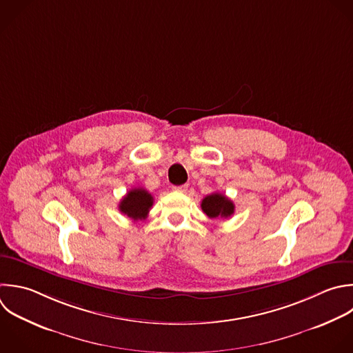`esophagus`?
Listing matches in <instances>:
<instances>
[{
    "mask_svg": "<svg viewBox=\"0 0 353 353\" xmlns=\"http://www.w3.org/2000/svg\"><path fill=\"white\" fill-rule=\"evenodd\" d=\"M172 190H174V192H181V193H183V192H186V190H188V185H181V186H172Z\"/></svg>",
    "mask_w": 353,
    "mask_h": 353,
    "instance_id": "1",
    "label": "esophagus"
}]
</instances>
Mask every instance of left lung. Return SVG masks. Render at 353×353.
I'll list each match as a JSON object with an SVG mask.
<instances>
[{
  "instance_id": "1",
  "label": "left lung",
  "mask_w": 353,
  "mask_h": 353,
  "mask_svg": "<svg viewBox=\"0 0 353 353\" xmlns=\"http://www.w3.org/2000/svg\"><path fill=\"white\" fill-rule=\"evenodd\" d=\"M201 210L210 218H228L234 212V204L226 196L221 193H212L203 199Z\"/></svg>"
}]
</instances>
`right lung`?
<instances>
[{"label": "right lung", "instance_id": "obj_1", "mask_svg": "<svg viewBox=\"0 0 353 353\" xmlns=\"http://www.w3.org/2000/svg\"><path fill=\"white\" fill-rule=\"evenodd\" d=\"M152 205H153L152 194L142 188H137L130 190L123 197V200L119 204V210L128 218L134 221H139L148 216Z\"/></svg>", "mask_w": 353, "mask_h": 353}]
</instances>
